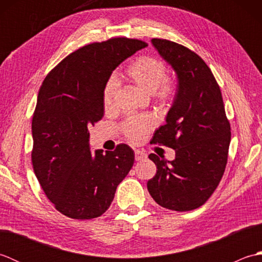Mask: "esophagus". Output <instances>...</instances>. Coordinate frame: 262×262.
<instances>
[{
	"mask_svg": "<svg viewBox=\"0 0 262 262\" xmlns=\"http://www.w3.org/2000/svg\"><path fill=\"white\" fill-rule=\"evenodd\" d=\"M145 158H146V154L145 153L140 151V149H136V151H135V160L136 161H141V160L145 159Z\"/></svg>",
	"mask_w": 262,
	"mask_h": 262,
	"instance_id": "esophagus-1",
	"label": "esophagus"
}]
</instances>
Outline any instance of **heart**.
Segmentation results:
<instances>
[{
	"mask_svg": "<svg viewBox=\"0 0 262 262\" xmlns=\"http://www.w3.org/2000/svg\"><path fill=\"white\" fill-rule=\"evenodd\" d=\"M127 77L135 85L149 93L160 104L169 103L176 93V83L166 76V66L162 60L153 56L137 57L127 69ZM117 81L115 77L105 83L102 90V104L104 110H110L115 102L117 93ZM154 126L151 116L130 117L122 124V132L132 142H141Z\"/></svg>",
	"mask_w": 262,
	"mask_h": 262,
	"instance_id": "heart-1",
	"label": "heart"
}]
</instances>
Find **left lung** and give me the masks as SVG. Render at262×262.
Masks as SVG:
<instances>
[{
	"instance_id": "left-lung-1",
	"label": "left lung",
	"mask_w": 262,
	"mask_h": 262,
	"mask_svg": "<svg viewBox=\"0 0 262 262\" xmlns=\"http://www.w3.org/2000/svg\"><path fill=\"white\" fill-rule=\"evenodd\" d=\"M152 43L178 75L166 124L155 132L152 142L173 148L176 159L148 155L158 170L148 180L147 190L164 208L192 210L207 202L224 174L230 121L220 85L203 58L166 39L153 38Z\"/></svg>"
}]
</instances>
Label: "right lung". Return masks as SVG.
I'll return each instance as SVG.
<instances>
[{
	"instance_id": "right-lung-1",
	"label": "right lung",
	"mask_w": 262,
	"mask_h": 262,
	"mask_svg": "<svg viewBox=\"0 0 262 262\" xmlns=\"http://www.w3.org/2000/svg\"><path fill=\"white\" fill-rule=\"evenodd\" d=\"M126 37L92 42L66 56L39 89L32 116L31 161L43 192L59 213L91 220L109 208L134 164V151H90L88 127L103 117V86L126 58L146 47Z\"/></svg>"
}]
</instances>
